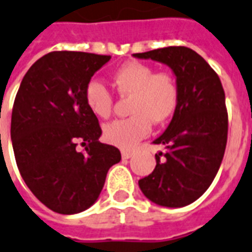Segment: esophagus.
<instances>
[{"instance_id": "34e87169", "label": "esophagus", "mask_w": 252, "mask_h": 252, "mask_svg": "<svg viewBox=\"0 0 252 252\" xmlns=\"http://www.w3.org/2000/svg\"><path fill=\"white\" fill-rule=\"evenodd\" d=\"M121 155H122V158L128 159V158H131V157H132L134 152H132V151H122Z\"/></svg>"}]
</instances>
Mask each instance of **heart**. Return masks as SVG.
<instances>
[{"label": "heart", "mask_w": 252, "mask_h": 252, "mask_svg": "<svg viewBox=\"0 0 252 252\" xmlns=\"http://www.w3.org/2000/svg\"><path fill=\"white\" fill-rule=\"evenodd\" d=\"M113 85L118 94L134 99L131 117L116 120L104 127V139L109 144L124 149L132 148L151 134L152 122L163 124L175 113L179 90L171 74L156 73L147 64L127 63L116 70ZM85 100L96 117H109L113 97L101 81L93 78L87 82Z\"/></svg>", "instance_id": "b5f03b06"}]
</instances>
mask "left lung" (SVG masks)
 I'll list each match as a JSON object with an SVG mask.
<instances>
[{
    "instance_id": "8db88e82",
    "label": "left lung",
    "mask_w": 252,
    "mask_h": 252,
    "mask_svg": "<svg viewBox=\"0 0 252 252\" xmlns=\"http://www.w3.org/2000/svg\"><path fill=\"white\" fill-rule=\"evenodd\" d=\"M132 56L171 68L179 90L171 122L153 141L165 151L156 155L155 170L139 180V187L156 205L184 207L207 190L223 161L228 136L223 86L207 62L188 47H163Z\"/></svg>"
}]
</instances>
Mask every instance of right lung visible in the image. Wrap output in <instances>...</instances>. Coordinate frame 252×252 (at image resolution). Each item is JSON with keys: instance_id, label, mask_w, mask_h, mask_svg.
Instances as JSON below:
<instances>
[{"instance_id": "add662e5", "label": "right lung", "mask_w": 252, "mask_h": 252, "mask_svg": "<svg viewBox=\"0 0 252 252\" xmlns=\"http://www.w3.org/2000/svg\"><path fill=\"white\" fill-rule=\"evenodd\" d=\"M111 59L80 51L39 58L23 77L11 114L16 165L31 192L58 214L82 213L96 202L108 170L121 161L99 141L101 128L85 87ZM86 152L76 149L78 141Z\"/></svg>"}]
</instances>
